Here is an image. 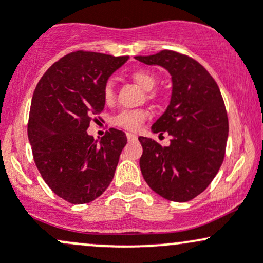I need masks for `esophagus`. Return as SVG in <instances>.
Here are the masks:
<instances>
[{"label":"esophagus","instance_id":"34e87169","mask_svg":"<svg viewBox=\"0 0 263 263\" xmlns=\"http://www.w3.org/2000/svg\"><path fill=\"white\" fill-rule=\"evenodd\" d=\"M126 138H128L129 142H135L138 139L137 134H133V133H126Z\"/></svg>","mask_w":263,"mask_h":263}]
</instances>
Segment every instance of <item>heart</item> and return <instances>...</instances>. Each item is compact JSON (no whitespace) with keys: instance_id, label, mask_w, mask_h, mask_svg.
Wrapping results in <instances>:
<instances>
[{"instance_id":"1","label":"heart","mask_w":263,"mask_h":263,"mask_svg":"<svg viewBox=\"0 0 263 263\" xmlns=\"http://www.w3.org/2000/svg\"><path fill=\"white\" fill-rule=\"evenodd\" d=\"M132 79L134 80V83H137L146 91L153 89L155 83H157L155 76L146 70H135L132 74ZM114 97L115 92L112 83H108L104 87V100L106 103H111L114 100ZM146 118H148V112L143 109L123 110L114 118V124L120 128L126 129V130H138Z\"/></svg>"}]
</instances>
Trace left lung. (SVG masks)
<instances>
[{
  "label": "left lung",
  "mask_w": 263,
  "mask_h": 263,
  "mask_svg": "<svg viewBox=\"0 0 263 263\" xmlns=\"http://www.w3.org/2000/svg\"><path fill=\"white\" fill-rule=\"evenodd\" d=\"M146 65L164 67L172 76L168 108L152 125L168 133V146L139 137L140 171L155 193L187 202L202 193L221 168L228 138V118L219 87L210 72L189 56L171 50L135 56Z\"/></svg>",
  "instance_id": "obj_1"
}]
</instances>
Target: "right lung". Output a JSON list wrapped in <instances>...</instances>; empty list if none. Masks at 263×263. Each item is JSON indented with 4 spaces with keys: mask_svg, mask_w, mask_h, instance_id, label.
Listing matches in <instances>:
<instances>
[{
    "mask_svg": "<svg viewBox=\"0 0 263 263\" xmlns=\"http://www.w3.org/2000/svg\"><path fill=\"white\" fill-rule=\"evenodd\" d=\"M128 56L75 51L45 72L31 103L27 135L46 184L72 203H89L109 187L125 133L109 129L101 140L87 134L92 115L105 106L104 87Z\"/></svg>",
    "mask_w": 263,
    "mask_h": 263,
    "instance_id": "right-lung-1",
    "label": "right lung"
}]
</instances>
